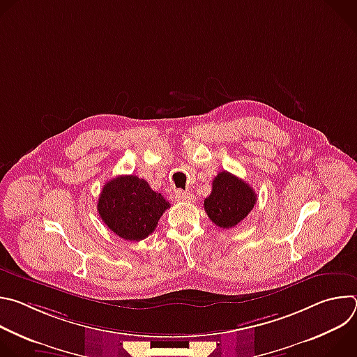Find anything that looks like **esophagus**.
<instances>
[{
  "label": "esophagus",
  "instance_id": "34e87169",
  "mask_svg": "<svg viewBox=\"0 0 357 357\" xmlns=\"http://www.w3.org/2000/svg\"><path fill=\"white\" fill-rule=\"evenodd\" d=\"M175 199L179 202H193L195 196L190 192H185V190H175Z\"/></svg>",
  "mask_w": 357,
  "mask_h": 357
}]
</instances>
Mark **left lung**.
Segmentation results:
<instances>
[{"label":"left lung","mask_w":357,"mask_h":357,"mask_svg":"<svg viewBox=\"0 0 357 357\" xmlns=\"http://www.w3.org/2000/svg\"><path fill=\"white\" fill-rule=\"evenodd\" d=\"M257 195L243 179L223 171L212 182V193L203 202L209 219L222 229H231L247 218Z\"/></svg>","instance_id":"8db88e82"}]
</instances>
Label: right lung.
Here are the masks:
<instances>
[{
    "instance_id": "1",
    "label": "right lung",
    "mask_w": 357,
    "mask_h": 357,
    "mask_svg": "<svg viewBox=\"0 0 357 357\" xmlns=\"http://www.w3.org/2000/svg\"><path fill=\"white\" fill-rule=\"evenodd\" d=\"M168 208L169 202L135 175H121L109 181L97 203L101 220L119 237L130 241L148 237Z\"/></svg>"
}]
</instances>
